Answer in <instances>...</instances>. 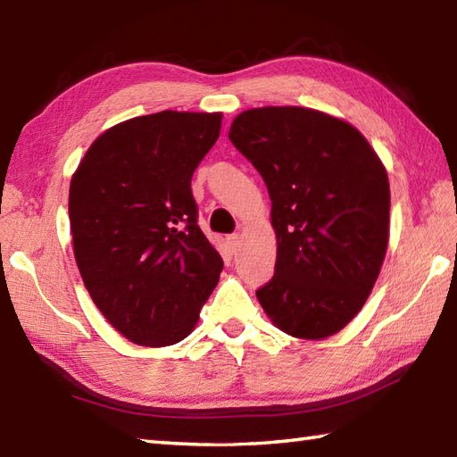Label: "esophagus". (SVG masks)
Listing matches in <instances>:
<instances>
[{
  "label": "esophagus",
  "mask_w": 457,
  "mask_h": 457,
  "mask_svg": "<svg viewBox=\"0 0 457 457\" xmlns=\"http://www.w3.org/2000/svg\"><path fill=\"white\" fill-rule=\"evenodd\" d=\"M228 244H229L231 253H237V249L241 247V236H239V234L229 236V237H228Z\"/></svg>",
  "instance_id": "obj_1"
}]
</instances>
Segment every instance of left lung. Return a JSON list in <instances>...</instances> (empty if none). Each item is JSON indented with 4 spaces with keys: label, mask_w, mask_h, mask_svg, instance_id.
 Segmentation results:
<instances>
[{
    "label": "left lung",
    "mask_w": 457,
    "mask_h": 457,
    "mask_svg": "<svg viewBox=\"0 0 457 457\" xmlns=\"http://www.w3.org/2000/svg\"><path fill=\"white\" fill-rule=\"evenodd\" d=\"M229 139L273 202L277 263L259 304L293 337L337 334L371 295L389 245L385 164L352 123L300 105L241 112Z\"/></svg>",
    "instance_id": "1"
}]
</instances>
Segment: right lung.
<instances>
[{
    "label": "right lung",
    "instance_id": "obj_1",
    "mask_svg": "<svg viewBox=\"0 0 457 457\" xmlns=\"http://www.w3.org/2000/svg\"><path fill=\"white\" fill-rule=\"evenodd\" d=\"M221 112L139 115L98 135L68 192L72 249L104 318L145 347L196 328L223 261L196 223L190 180Z\"/></svg>",
    "mask_w": 457,
    "mask_h": 457
}]
</instances>
